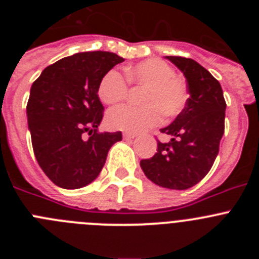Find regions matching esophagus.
Instances as JSON below:
<instances>
[{
  "label": "esophagus",
  "instance_id": "obj_1",
  "mask_svg": "<svg viewBox=\"0 0 259 259\" xmlns=\"http://www.w3.org/2000/svg\"><path fill=\"white\" fill-rule=\"evenodd\" d=\"M123 137H124V139H128V140H131V139H135V137H136V135L131 134V132H124V134H123Z\"/></svg>",
  "mask_w": 259,
  "mask_h": 259
}]
</instances>
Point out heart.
<instances>
[{
    "label": "heart",
    "mask_w": 259,
    "mask_h": 259,
    "mask_svg": "<svg viewBox=\"0 0 259 259\" xmlns=\"http://www.w3.org/2000/svg\"><path fill=\"white\" fill-rule=\"evenodd\" d=\"M128 83L145 88L140 98L143 106H119L110 110L107 124L114 130L140 132L154 127L166 118L179 115L188 102V88L184 79L176 76L167 62L150 58L125 68ZM128 96V84L123 75L111 70L98 84V97L107 105L122 102Z\"/></svg>",
    "instance_id": "heart-1"
}]
</instances>
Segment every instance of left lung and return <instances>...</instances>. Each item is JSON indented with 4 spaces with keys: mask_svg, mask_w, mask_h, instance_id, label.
<instances>
[{
    "mask_svg": "<svg viewBox=\"0 0 259 259\" xmlns=\"http://www.w3.org/2000/svg\"><path fill=\"white\" fill-rule=\"evenodd\" d=\"M166 58L184 74L189 98L175 120L161 130L172 139L158 141L157 153L140 166L154 184L182 191L201 182L218 155L226 101L218 80L200 63L184 57Z\"/></svg>",
    "mask_w": 259,
    "mask_h": 259,
    "instance_id": "left-lung-1",
    "label": "left lung"
}]
</instances>
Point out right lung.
Instances as JSON below:
<instances>
[{
    "mask_svg": "<svg viewBox=\"0 0 259 259\" xmlns=\"http://www.w3.org/2000/svg\"><path fill=\"white\" fill-rule=\"evenodd\" d=\"M122 57L84 52L48 66L33 81L27 104L33 153L45 175L61 188H83L100 175L122 132H98L104 106L102 76ZM89 135V137L85 136Z\"/></svg>",
    "mask_w": 259,
    "mask_h": 259,
    "instance_id": "obj_1",
    "label": "right lung"
}]
</instances>
